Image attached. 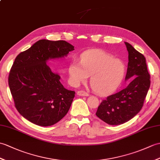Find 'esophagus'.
I'll use <instances>...</instances> for the list:
<instances>
[{"instance_id":"obj_1","label":"esophagus","mask_w":160,"mask_h":160,"mask_svg":"<svg viewBox=\"0 0 160 160\" xmlns=\"http://www.w3.org/2000/svg\"><path fill=\"white\" fill-rule=\"evenodd\" d=\"M77 95L79 96H88V93L84 91H79L77 92Z\"/></svg>"}]
</instances>
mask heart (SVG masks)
I'll return each mask as SVG.
<instances>
[{"label": "heart", "mask_w": 160, "mask_h": 160, "mask_svg": "<svg viewBox=\"0 0 160 160\" xmlns=\"http://www.w3.org/2000/svg\"><path fill=\"white\" fill-rule=\"evenodd\" d=\"M126 72L123 61L102 50H87L81 55L80 62L73 61L69 67L71 83L76 86L91 76L90 83L98 94L114 91L121 84Z\"/></svg>", "instance_id": "1"}]
</instances>
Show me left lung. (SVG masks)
<instances>
[{
	"label": "left lung",
	"instance_id": "1",
	"mask_svg": "<svg viewBox=\"0 0 160 160\" xmlns=\"http://www.w3.org/2000/svg\"><path fill=\"white\" fill-rule=\"evenodd\" d=\"M125 44L129 54L125 80L130 82L127 87L103 100L96 112L100 119L112 125L128 122L140 112L151 84L145 57L131 44Z\"/></svg>",
	"mask_w": 160,
	"mask_h": 160
}]
</instances>
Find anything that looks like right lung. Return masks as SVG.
Wrapping results in <instances>:
<instances>
[{"mask_svg": "<svg viewBox=\"0 0 160 160\" xmlns=\"http://www.w3.org/2000/svg\"><path fill=\"white\" fill-rule=\"evenodd\" d=\"M73 50L65 41L41 39L17 56L9 72V87L15 106L26 119L46 127L68 112L75 92L65 88L60 76L46 63L64 58Z\"/></svg>", "mask_w": 160, "mask_h": 160, "instance_id": "add662e5", "label": "right lung"}]
</instances>
